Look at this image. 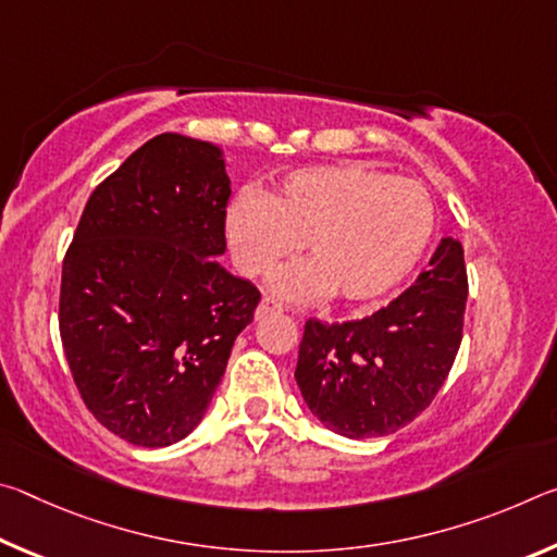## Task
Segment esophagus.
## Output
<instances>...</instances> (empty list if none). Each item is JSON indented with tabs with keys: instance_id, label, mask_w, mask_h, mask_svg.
Returning a JSON list of instances; mask_svg holds the SVG:
<instances>
[{
	"instance_id": "34e87169",
	"label": "esophagus",
	"mask_w": 557,
	"mask_h": 557,
	"mask_svg": "<svg viewBox=\"0 0 557 557\" xmlns=\"http://www.w3.org/2000/svg\"><path fill=\"white\" fill-rule=\"evenodd\" d=\"M272 312H282V305H277L275 299H270V297H265L258 305V309H256V317L258 319H262V317H268V314H272Z\"/></svg>"
}]
</instances>
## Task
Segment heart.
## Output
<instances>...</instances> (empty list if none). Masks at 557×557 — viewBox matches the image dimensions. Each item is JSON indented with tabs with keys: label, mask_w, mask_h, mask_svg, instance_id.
Listing matches in <instances>:
<instances>
[{
	"label": "heart",
	"mask_w": 557,
	"mask_h": 557,
	"mask_svg": "<svg viewBox=\"0 0 557 557\" xmlns=\"http://www.w3.org/2000/svg\"><path fill=\"white\" fill-rule=\"evenodd\" d=\"M223 228L235 268L248 277L265 275L299 245L309 252L270 277L282 299L314 301L334 292L369 301L418 268L435 233V206L420 184L363 164L299 166L268 196H235Z\"/></svg>",
	"instance_id": "heart-1"
}]
</instances>
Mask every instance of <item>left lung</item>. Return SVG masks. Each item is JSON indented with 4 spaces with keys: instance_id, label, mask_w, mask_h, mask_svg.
<instances>
[{
    "instance_id": "left-lung-1",
    "label": "left lung",
    "mask_w": 557,
    "mask_h": 557,
    "mask_svg": "<svg viewBox=\"0 0 557 557\" xmlns=\"http://www.w3.org/2000/svg\"><path fill=\"white\" fill-rule=\"evenodd\" d=\"M467 292L465 248L442 238L428 270L388 307L344 324L309 319L295 371L307 408L348 440L408 425L455 363Z\"/></svg>"
}]
</instances>
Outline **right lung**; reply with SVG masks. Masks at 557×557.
<instances>
[{"label":"right lung","instance_id":"right-lung-1","mask_svg":"<svg viewBox=\"0 0 557 557\" xmlns=\"http://www.w3.org/2000/svg\"><path fill=\"white\" fill-rule=\"evenodd\" d=\"M221 147L164 132L83 209L63 260L59 326L88 410L137 447L184 440L209 410L260 292L225 270Z\"/></svg>","mask_w":557,"mask_h":557}]
</instances>
